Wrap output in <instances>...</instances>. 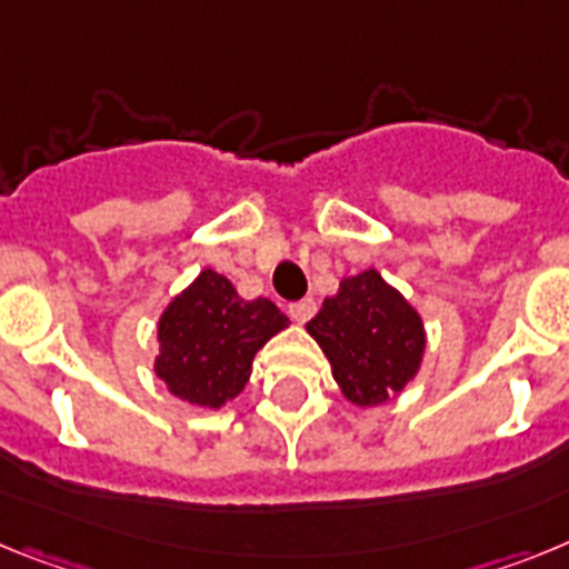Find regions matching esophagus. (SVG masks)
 Returning <instances> with one entry per match:
<instances>
[{
    "label": "esophagus",
    "instance_id": "34e87169",
    "mask_svg": "<svg viewBox=\"0 0 569 569\" xmlns=\"http://www.w3.org/2000/svg\"><path fill=\"white\" fill-rule=\"evenodd\" d=\"M315 309H318V306H315L312 298L298 300V303H289V318L295 320V323H306V320L315 315Z\"/></svg>",
    "mask_w": 569,
    "mask_h": 569
}]
</instances>
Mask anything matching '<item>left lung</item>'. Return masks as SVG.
<instances>
[{
  "label": "left lung",
  "instance_id": "obj_1",
  "mask_svg": "<svg viewBox=\"0 0 569 569\" xmlns=\"http://www.w3.org/2000/svg\"><path fill=\"white\" fill-rule=\"evenodd\" d=\"M306 332L320 343L355 407L395 398L418 375L427 349L421 315L375 269L340 280L338 295L323 300Z\"/></svg>",
  "mask_w": 569,
  "mask_h": 569
}]
</instances>
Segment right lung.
<instances>
[{"instance_id":"1","label":"right lung","mask_w":569,"mask_h":569,"mask_svg":"<svg viewBox=\"0 0 569 569\" xmlns=\"http://www.w3.org/2000/svg\"><path fill=\"white\" fill-rule=\"evenodd\" d=\"M286 326L271 300H243L223 274L206 269L160 315L154 372L180 401L220 409L243 392L254 355Z\"/></svg>"}]
</instances>
